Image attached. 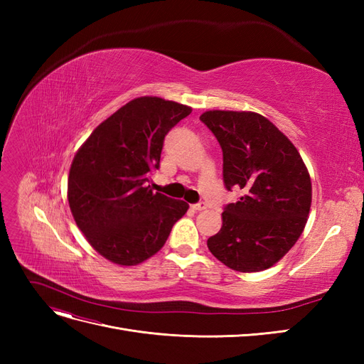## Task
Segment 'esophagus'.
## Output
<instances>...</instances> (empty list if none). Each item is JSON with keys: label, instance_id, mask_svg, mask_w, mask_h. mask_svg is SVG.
<instances>
[{"label": "esophagus", "instance_id": "esophagus-1", "mask_svg": "<svg viewBox=\"0 0 364 364\" xmlns=\"http://www.w3.org/2000/svg\"><path fill=\"white\" fill-rule=\"evenodd\" d=\"M191 208H193V211H203V209H206V203L205 202H199V203H196V205H191Z\"/></svg>", "mask_w": 364, "mask_h": 364}]
</instances>
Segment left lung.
I'll use <instances>...</instances> for the list:
<instances>
[{"mask_svg":"<svg viewBox=\"0 0 364 364\" xmlns=\"http://www.w3.org/2000/svg\"><path fill=\"white\" fill-rule=\"evenodd\" d=\"M200 119L223 151V182L243 191L226 205L208 249L229 269L250 273L277 264L301 237L311 206V179L299 151L257 112L206 111Z\"/></svg>","mask_w":364,"mask_h":364,"instance_id":"1","label":"left lung"}]
</instances>
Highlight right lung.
Wrapping results in <instances>:
<instances>
[{
    "mask_svg": "<svg viewBox=\"0 0 364 364\" xmlns=\"http://www.w3.org/2000/svg\"><path fill=\"white\" fill-rule=\"evenodd\" d=\"M191 107L159 97H138L98 124L77 150L68 202L77 226L102 257L136 266L167 241L188 203L153 193L164 138Z\"/></svg>",
    "mask_w": 364,
    "mask_h": 364,
    "instance_id": "1",
    "label": "right lung"
}]
</instances>
